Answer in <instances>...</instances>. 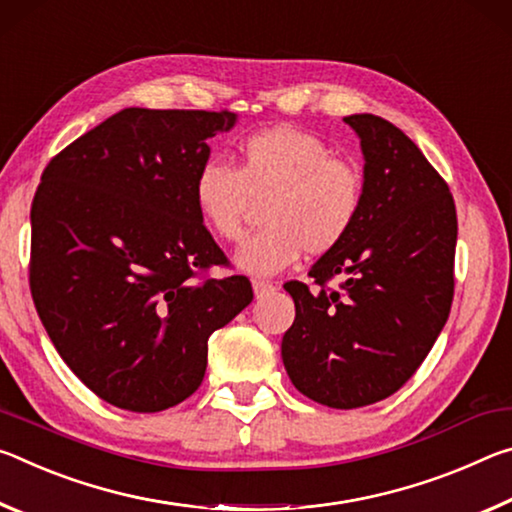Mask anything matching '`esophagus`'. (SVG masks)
Here are the masks:
<instances>
[{
    "label": "esophagus",
    "mask_w": 512,
    "mask_h": 512,
    "mask_svg": "<svg viewBox=\"0 0 512 512\" xmlns=\"http://www.w3.org/2000/svg\"><path fill=\"white\" fill-rule=\"evenodd\" d=\"M251 288H254V295L256 297H263L265 292L274 290V283L272 281H265V279H254V281H251Z\"/></svg>",
    "instance_id": "esophagus-1"
}]
</instances>
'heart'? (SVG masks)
I'll return each instance as SVG.
<instances>
[{"mask_svg": "<svg viewBox=\"0 0 512 512\" xmlns=\"http://www.w3.org/2000/svg\"><path fill=\"white\" fill-rule=\"evenodd\" d=\"M192 192L208 231L224 242L240 240L251 201L265 199L267 226L245 240L236 261L249 274H279L304 251L329 254L349 236L363 213L367 177L315 133L279 124L240 142L238 167L201 165Z\"/></svg>", "mask_w": 512, "mask_h": 512, "instance_id": "b5f03b06", "label": "heart"}]
</instances>
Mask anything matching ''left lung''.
<instances>
[{"label": "left lung", "mask_w": 512, "mask_h": 512, "mask_svg": "<svg viewBox=\"0 0 512 512\" xmlns=\"http://www.w3.org/2000/svg\"><path fill=\"white\" fill-rule=\"evenodd\" d=\"M345 122L363 147L365 206L308 272L320 288L283 286L295 322L281 356L301 395L349 410L395 395L438 340L454 301L458 220L447 181L404 131L370 113Z\"/></svg>", "instance_id": "8db88e82"}]
</instances>
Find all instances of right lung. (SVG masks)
Masks as SVG:
<instances>
[{"instance_id": "1", "label": "right lung", "mask_w": 512, "mask_h": 512, "mask_svg": "<svg viewBox=\"0 0 512 512\" xmlns=\"http://www.w3.org/2000/svg\"><path fill=\"white\" fill-rule=\"evenodd\" d=\"M231 111L124 108L47 163L31 204L29 286L67 367L133 413L181 404L208 338L251 304L195 204L208 138Z\"/></svg>"}]
</instances>
